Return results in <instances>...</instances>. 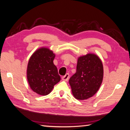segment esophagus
Returning a JSON list of instances; mask_svg holds the SVG:
<instances>
[{
	"mask_svg": "<svg viewBox=\"0 0 130 130\" xmlns=\"http://www.w3.org/2000/svg\"><path fill=\"white\" fill-rule=\"evenodd\" d=\"M69 78V74L68 73L66 74L65 76L62 77V80H64V81H67Z\"/></svg>",
	"mask_w": 130,
	"mask_h": 130,
	"instance_id": "esophagus-1",
	"label": "esophagus"
}]
</instances>
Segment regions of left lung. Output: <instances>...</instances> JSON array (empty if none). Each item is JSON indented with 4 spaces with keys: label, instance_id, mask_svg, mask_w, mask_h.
I'll return each instance as SVG.
<instances>
[{
    "label": "left lung",
    "instance_id": "1",
    "mask_svg": "<svg viewBox=\"0 0 130 130\" xmlns=\"http://www.w3.org/2000/svg\"><path fill=\"white\" fill-rule=\"evenodd\" d=\"M103 77L101 60L96 54L88 53L78 58L76 72L69 83L74 98L85 100L99 91Z\"/></svg>",
    "mask_w": 130,
    "mask_h": 130
}]
</instances>
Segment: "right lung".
I'll list each match as a JSON object with an SVG mask.
<instances>
[{"label":"right lung","mask_w":130,"mask_h":130,"mask_svg":"<svg viewBox=\"0 0 130 130\" xmlns=\"http://www.w3.org/2000/svg\"><path fill=\"white\" fill-rule=\"evenodd\" d=\"M55 54L46 47L37 50L28 63L27 78L32 91L42 96L50 94L60 80L57 68L54 64Z\"/></svg>","instance_id":"obj_1"}]
</instances>
